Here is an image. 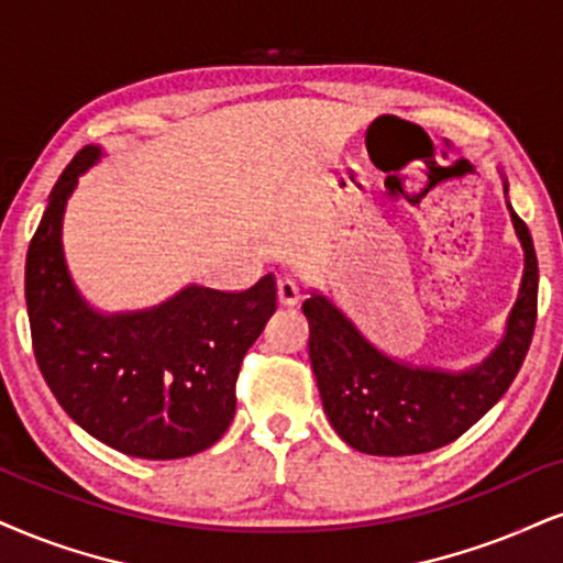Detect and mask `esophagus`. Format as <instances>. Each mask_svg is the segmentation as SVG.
<instances>
[{"label": "esophagus", "instance_id": "1", "mask_svg": "<svg viewBox=\"0 0 563 563\" xmlns=\"http://www.w3.org/2000/svg\"><path fill=\"white\" fill-rule=\"evenodd\" d=\"M276 297H279V305H287L289 308V305L300 302V287L289 276H282L279 284H276Z\"/></svg>", "mask_w": 563, "mask_h": 563}]
</instances>
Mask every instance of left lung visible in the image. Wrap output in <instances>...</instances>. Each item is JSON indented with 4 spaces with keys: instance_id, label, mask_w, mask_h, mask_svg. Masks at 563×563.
Here are the masks:
<instances>
[{
    "instance_id": "left-lung-1",
    "label": "left lung",
    "mask_w": 563,
    "mask_h": 563,
    "mask_svg": "<svg viewBox=\"0 0 563 563\" xmlns=\"http://www.w3.org/2000/svg\"><path fill=\"white\" fill-rule=\"evenodd\" d=\"M509 196V183L504 179ZM525 250V274L501 342L467 371L412 365L378 350L329 297L310 292L302 313L310 325L323 409L339 439L373 456L426 454L456 441L504 397L530 350L538 318V258L530 229L506 200Z\"/></svg>"
}]
</instances>
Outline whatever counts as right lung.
I'll return each instance as SVG.
<instances>
[{"instance_id":"1","label":"right lung","mask_w":563,"mask_h":563,"mask_svg":"<svg viewBox=\"0 0 563 563\" xmlns=\"http://www.w3.org/2000/svg\"><path fill=\"white\" fill-rule=\"evenodd\" d=\"M103 156L86 145L54 185L25 258V302L41 376L86 433L141 460L213 446L234 418L242 357L276 310V279L245 292L190 287L133 313H101L69 276L62 221L78 177Z\"/></svg>"}]
</instances>
